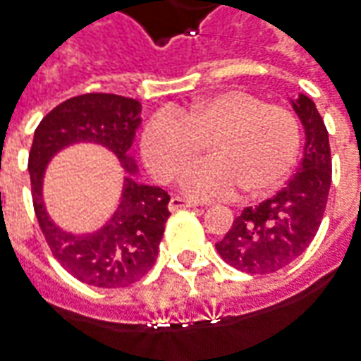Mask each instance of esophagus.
I'll list each match as a JSON object with an SVG mask.
<instances>
[{"label": "esophagus", "instance_id": "34e87169", "mask_svg": "<svg viewBox=\"0 0 361 361\" xmlns=\"http://www.w3.org/2000/svg\"><path fill=\"white\" fill-rule=\"evenodd\" d=\"M195 207H199L197 203L185 201V199L181 197H172V201H170V211H178V209H195Z\"/></svg>", "mask_w": 361, "mask_h": 361}]
</instances>
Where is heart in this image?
<instances>
[{"label": "heart", "instance_id": "heart-1", "mask_svg": "<svg viewBox=\"0 0 361 361\" xmlns=\"http://www.w3.org/2000/svg\"><path fill=\"white\" fill-rule=\"evenodd\" d=\"M203 142L211 160L185 173L181 191L207 201L231 197L238 188L256 195L279 185L297 160L301 133L286 107L224 90L178 113H156L142 130L140 148L150 172L172 183L197 162Z\"/></svg>", "mask_w": 361, "mask_h": 361}]
</instances>
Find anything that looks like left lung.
<instances>
[{"instance_id": "8db88e82", "label": "left lung", "mask_w": 361, "mask_h": 361, "mask_svg": "<svg viewBox=\"0 0 361 361\" xmlns=\"http://www.w3.org/2000/svg\"><path fill=\"white\" fill-rule=\"evenodd\" d=\"M291 105L305 128L299 170L274 197L246 207L215 244L219 256L244 274H274L299 258L314 238L326 209L332 181L329 130L311 97L299 93Z\"/></svg>"}]
</instances>
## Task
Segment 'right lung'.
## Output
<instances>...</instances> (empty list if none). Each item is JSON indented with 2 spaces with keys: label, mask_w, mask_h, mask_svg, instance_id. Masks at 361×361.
<instances>
[{
  "label": "right lung",
  "mask_w": 361,
  "mask_h": 361,
  "mask_svg": "<svg viewBox=\"0 0 361 361\" xmlns=\"http://www.w3.org/2000/svg\"><path fill=\"white\" fill-rule=\"evenodd\" d=\"M140 103L115 93H85L56 105L35 130L29 173L35 215L60 266L82 283L127 287L154 266L164 226L170 216L168 191L135 178L137 164L128 156L140 125ZM75 142L105 145L129 172L123 193L109 221L99 231L72 235L49 221L42 201V178L49 158Z\"/></svg>",
  "instance_id": "obj_1"
}]
</instances>
